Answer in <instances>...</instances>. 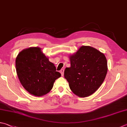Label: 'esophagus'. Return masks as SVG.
<instances>
[{
	"mask_svg": "<svg viewBox=\"0 0 127 127\" xmlns=\"http://www.w3.org/2000/svg\"><path fill=\"white\" fill-rule=\"evenodd\" d=\"M60 72L61 75L63 76H64V69H61V70L60 71Z\"/></svg>",
	"mask_w": 127,
	"mask_h": 127,
	"instance_id": "obj_1",
	"label": "esophagus"
}]
</instances>
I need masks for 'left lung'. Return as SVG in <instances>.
Returning <instances> with one entry per match:
<instances>
[{"label":"left lung","instance_id":"obj_1","mask_svg":"<svg viewBox=\"0 0 127 127\" xmlns=\"http://www.w3.org/2000/svg\"><path fill=\"white\" fill-rule=\"evenodd\" d=\"M70 67H66L64 77L72 92L80 97L92 95L106 77L108 67L106 57L94 47L82 46L70 55Z\"/></svg>","mask_w":127,"mask_h":127}]
</instances>
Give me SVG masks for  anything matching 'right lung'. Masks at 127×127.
I'll use <instances>...</instances> for the list:
<instances>
[{"label": "right lung", "instance_id": "add662e5", "mask_svg": "<svg viewBox=\"0 0 127 127\" xmlns=\"http://www.w3.org/2000/svg\"><path fill=\"white\" fill-rule=\"evenodd\" d=\"M16 71L24 88L35 96L48 93L61 73L42 53L41 48L32 47L20 52L15 60Z\"/></svg>", "mask_w": 127, "mask_h": 127}]
</instances>
